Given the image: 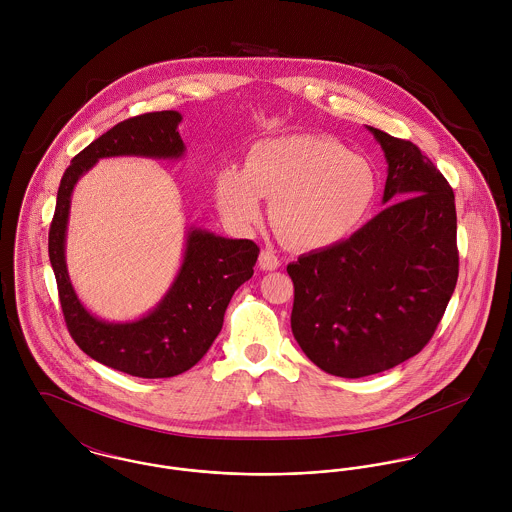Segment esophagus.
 <instances>
[{
	"label": "esophagus",
	"instance_id": "1",
	"mask_svg": "<svg viewBox=\"0 0 512 512\" xmlns=\"http://www.w3.org/2000/svg\"><path fill=\"white\" fill-rule=\"evenodd\" d=\"M258 266L266 272H272V270H278L280 268V258L270 252V250H262L260 252V258H258Z\"/></svg>",
	"mask_w": 512,
	"mask_h": 512
}]
</instances>
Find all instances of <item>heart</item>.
<instances>
[{"instance_id":"1","label":"heart","mask_w":512,"mask_h":512,"mask_svg":"<svg viewBox=\"0 0 512 512\" xmlns=\"http://www.w3.org/2000/svg\"><path fill=\"white\" fill-rule=\"evenodd\" d=\"M378 177L365 155L317 136H286L250 147L242 171L217 177L220 215L248 230L262 220V197H272L274 224L299 248L317 250L351 236L366 219Z\"/></svg>"}]
</instances>
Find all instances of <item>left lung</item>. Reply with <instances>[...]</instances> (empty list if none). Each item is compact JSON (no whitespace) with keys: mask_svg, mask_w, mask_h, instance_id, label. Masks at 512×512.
I'll list each match as a JSON object with an SVG mask.
<instances>
[{"mask_svg":"<svg viewBox=\"0 0 512 512\" xmlns=\"http://www.w3.org/2000/svg\"><path fill=\"white\" fill-rule=\"evenodd\" d=\"M366 130L388 163L384 211L347 240L288 264L293 337L311 363L343 378L376 374L418 355L459 274L449 183L420 147Z\"/></svg>","mask_w":512,"mask_h":512,"instance_id":"1","label":"left lung"}]
</instances>
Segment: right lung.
Segmentation results:
<instances>
[{
	"label": "right lung",
	"instance_id": "add662e5",
	"mask_svg": "<svg viewBox=\"0 0 512 512\" xmlns=\"http://www.w3.org/2000/svg\"><path fill=\"white\" fill-rule=\"evenodd\" d=\"M181 120L175 110L136 116L84 147L61 179L49 230V260L74 343L90 359L140 378L177 376L207 355L222 329L232 293L252 278L260 252L252 240L224 238L193 224L187 228L173 284L146 315L134 321H106L78 299L65 254L78 179L104 157L183 159L187 147L177 130Z\"/></svg>",
	"mask_w": 512,
	"mask_h": 512
}]
</instances>
